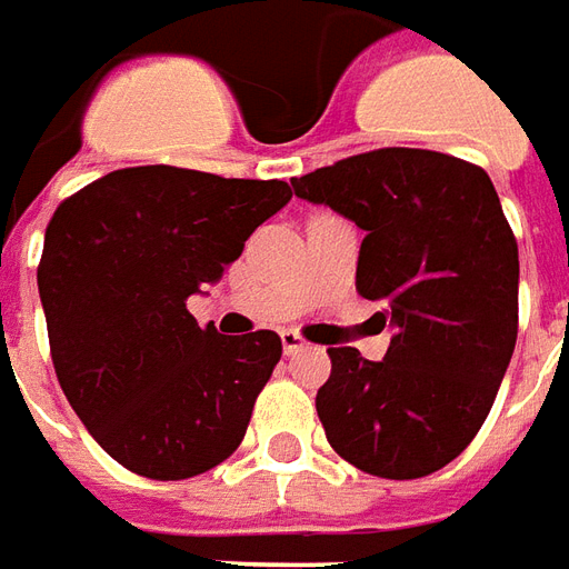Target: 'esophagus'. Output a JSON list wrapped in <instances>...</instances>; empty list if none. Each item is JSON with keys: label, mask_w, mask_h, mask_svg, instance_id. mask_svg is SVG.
<instances>
[{"label": "esophagus", "mask_w": 569, "mask_h": 569, "mask_svg": "<svg viewBox=\"0 0 569 569\" xmlns=\"http://www.w3.org/2000/svg\"><path fill=\"white\" fill-rule=\"evenodd\" d=\"M281 346H284V356H297L300 349H306V340L297 330H281Z\"/></svg>", "instance_id": "obj_1"}]
</instances>
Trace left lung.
<instances>
[{
	"mask_svg": "<svg viewBox=\"0 0 569 569\" xmlns=\"http://www.w3.org/2000/svg\"><path fill=\"white\" fill-rule=\"evenodd\" d=\"M368 236L356 288L395 337L382 361L330 346L316 410L356 469L410 481L457 459L493 407L518 340V241L485 168L382 147L293 177Z\"/></svg>",
	"mask_w": 569,
	"mask_h": 569,
	"instance_id": "left-lung-1",
	"label": "left lung"
}]
</instances>
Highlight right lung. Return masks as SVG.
I'll use <instances>...</instances> for the list:
<instances>
[{
    "label": "right lung",
    "instance_id": "add662e5",
    "mask_svg": "<svg viewBox=\"0 0 569 569\" xmlns=\"http://www.w3.org/2000/svg\"><path fill=\"white\" fill-rule=\"evenodd\" d=\"M291 196L284 180L143 164L58 204L36 272L51 361L76 417L128 471L183 481L241 445L281 337H220L187 300Z\"/></svg>",
    "mask_w": 569,
    "mask_h": 569
}]
</instances>
